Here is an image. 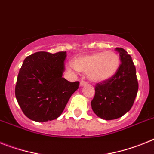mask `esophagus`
Wrapping results in <instances>:
<instances>
[{"mask_svg":"<svg viewBox=\"0 0 154 154\" xmlns=\"http://www.w3.org/2000/svg\"><path fill=\"white\" fill-rule=\"evenodd\" d=\"M88 85V83L85 82V81H81L80 82V86L81 87H83V86H85V85Z\"/></svg>","mask_w":154,"mask_h":154,"instance_id":"1","label":"esophagus"}]
</instances>
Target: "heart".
<instances>
[{
  "mask_svg": "<svg viewBox=\"0 0 154 154\" xmlns=\"http://www.w3.org/2000/svg\"><path fill=\"white\" fill-rule=\"evenodd\" d=\"M120 65L119 55L113 51L99 52L85 55L75 59L73 68L79 72L87 73L92 82L101 83L112 78Z\"/></svg>",
  "mask_w": 154,
  "mask_h": 154,
  "instance_id": "1",
  "label": "heart"
}]
</instances>
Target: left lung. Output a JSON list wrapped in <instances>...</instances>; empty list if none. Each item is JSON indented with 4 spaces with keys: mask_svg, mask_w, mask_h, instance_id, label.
<instances>
[{
    "mask_svg": "<svg viewBox=\"0 0 154 154\" xmlns=\"http://www.w3.org/2000/svg\"><path fill=\"white\" fill-rule=\"evenodd\" d=\"M121 64L112 78L95 86L91 101L93 112L105 120L116 119L129 112L138 91L136 67L130 55L122 48H116Z\"/></svg>",
    "mask_w": 154,
    "mask_h": 154,
    "instance_id": "obj_1",
    "label": "left lung"
}]
</instances>
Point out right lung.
Masks as SVG:
<instances>
[{"label": "right lung", "mask_w": 154, "mask_h": 154, "mask_svg": "<svg viewBox=\"0 0 154 154\" xmlns=\"http://www.w3.org/2000/svg\"><path fill=\"white\" fill-rule=\"evenodd\" d=\"M66 52H37L25 59L18 73L15 96L24 114L38 122L62 114L79 82L62 77Z\"/></svg>", "instance_id": "add662e5"}]
</instances>
